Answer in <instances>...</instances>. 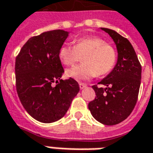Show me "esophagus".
<instances>
[{"mask_svg": "<svg viewBox=\"0 0 153 153\" xmlns=\"http://www.w3.org/2000/svg\"><path fill=\"white\" fill-rule=\"evenodd\" d=\"M79 86H80V89H83L86 87V85L84 83H79Z\"/></svg>", "mask_w": 153, "mask_h": 153, "instance_id": "34e87169", "label": "esophagus"}]
</instances>
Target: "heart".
<instances>
[{"mask_svg": "<svg viewBox=\"0 0 153 153\" xmlns=\"http://www.w3.org/2000/svg\"><path fill=\"white\" fill-rule=\"evenodd\" d=\"M60 61L71 65L82 57L83 64L66 70V76L76 81H87L96 75L103 76L112 70L117 59V52L113 46L99 37L81 38L75 45L64 43L59 51Z\"/></svg>", "mask_w": 153, "mask_h": 153, "instance_id": "1", "label": "heart"}]
</instances>
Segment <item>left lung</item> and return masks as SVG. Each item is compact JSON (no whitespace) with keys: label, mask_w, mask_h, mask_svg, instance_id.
Listing matches in <instances>:
<instances>
[{"label":"left lung","mask_w":153,"mask_h":153,"mask_svg":"<svg viewBox=\"0 0 153 153\" xmlns=\"http://www.w3.org/2000/svg\"><path fill=\"white\" fill-rule=\"evenodd\" d=\"M115 43L118 60L114 69L100 85L92 86L96 97L89 103V109L97 121L107 126L116 125L127 119L135 107L141 82V65L131 42L117 32L101 28Z\"/></svg>","instance_id":"left-lung-1"}]
</instances>
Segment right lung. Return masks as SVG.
I'll list each match as a JSON object with an SVG mask.
<instances>
[{
  "label": "right lung",
  "mask_w": 153,
  "mask_h": 153,
  "mask_svg": "<svg viewBox=\"0 0 153 153\" xmlns=\"http://www.w3.org/2000/svg\"><path fill=\"white\" fill-rule=\"evenodd\" d=\"M68 36L63 30L43 32L30 38L16 57L18 97L27 113L41 123L63 118L80 90L74 79H60L64 71L59 51Z\"/></svg>",
  "instance_id": "obj_1"
}]
</instances>
